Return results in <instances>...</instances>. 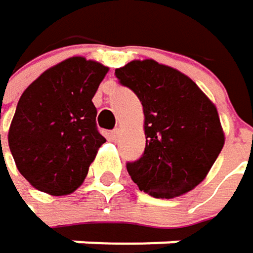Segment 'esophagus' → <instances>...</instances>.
Here are the masks:
<instances>
[{
  "mask_svg": "<svg viewBox=\"0 0 253 253\" xmlns=\"http://www.w3.org/2000/svg\"><path fill=\"white\" fill-rule=\"evenodd\" d=\"M110 137H112V140H113V141H118V140H119V137H121V129H119V128L113 129V131H112V134H110Z\"/></svg>",
  "mask_w": 253,
  "mask_h": 253,
  "instance_id": "obj_1",
  "label": "esophagus"
}]
</instances>
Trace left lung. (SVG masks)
Returning <instances> with one entry per match:
<instances>
[{
  "label": "left lung",
  "mask_w": 253,
  "mask_h": 253,
  "mask_svg": "<svg viewBox=\"0 0 253 253\" xmlns=\"http://www.w3.org/2000/svg\"><path fill=\"white\" fill-rule=\"evenodd\" d=\"M144 113V155L126 169L138 189L174 199L200 184L222 150L216 106L183 72L156 60H132L115 70Z\"/></svg>",
  "instance_id": "1"
}]
</instances>
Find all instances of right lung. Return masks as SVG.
I'll use <instances>...</instances> for the list:
<instances>
[{
	"instance_id": "obj_1",
	"label": "right lung",
	"mask_w": 253,
	"mask_h": 253,
	"mask_svg": "<svg viewBox=\"0 0 253 253\" xmlns=\"http://www.w3.org/2000/svg\"><path fill=\"white\" fill-rule=\"evenodd\" d=\"M109 67L75 56L41 73L22 94L8 129L19 172L32 187L66 196L82 186L106 138L92 97Z\"/></svg>"
}]
</instances>
